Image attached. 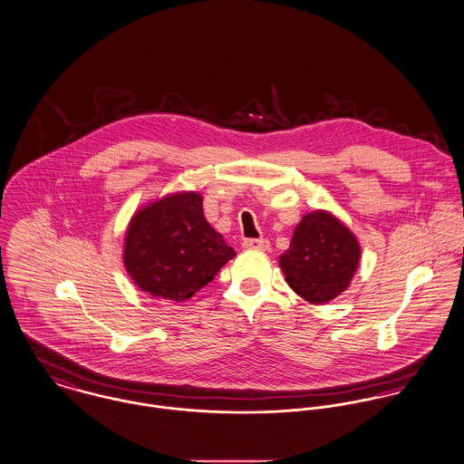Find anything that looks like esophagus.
<instances>
[{
	"label": "esophagus",
	"mask_w": 464,
	"mask_h": 464,
	"mask_svg": "<svg viewBox=\"0 0 464 464\" xmlns=\"http://www.w3.org/2000/svg\"><path fill=\"white\" fill-rule=\"evenodd\" d=\"M242 246L246 249H257V251H266L270 247L268 240H265V238H246L242 242Z\"/></svg>",
	"instance_id": "esophagus-1"
}]
</instances>
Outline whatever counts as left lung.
<instances>
[{
  "label": "left lung",
  "instance_id": "1",
  "mask_svg": "<svg viewBox=\"0 0 464 464\" xmlns=\"http://www.w3.org/2000/svg\"><path fill=\"white\" fill-rule=\"evenodd\" d=\"M360 255L356 237L338 218L313 211L295 227L279 265L297 295L311 304H324L347 290Z\"/></svg>",
  "mask_w": 464,
  "mask_h": 464
}]
</instances>
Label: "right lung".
Listing matches in <instances>:
<instances>
[{
    "mask_svg": "<svg viewBox=\"0 0 464 464\" xmlns=\"http://www.w3.org/2000/svg\"><path fill=\"white\" fill-rule=\"evenodd\" d=\"M235 257L205 218L196 192L167 196L135 213L124 242V265L137 286L156 299H190Z\"/></svg>",
    "mask_w": 464,
    "mask_h": 464,
    "instance_id": "add662e5",
    "label": "right lung"
}]
</instances>
